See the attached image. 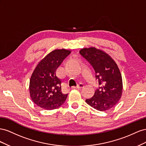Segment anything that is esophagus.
<instances>
[{"instance_id":"esophagus-1","label":"esophagus","mask_w":146,"mask_h":146,"mask_svg":"<svg viewBox=\"0 0 146 146\" xmlns=\"http://www.w3.org/2000/svg\"><path fill=\"white\" fill-rule=\"evenodd\" d=\"M83 87H84V84H82V83H80V84H79L77 86H76V87L73 86V89H80L82 88Z\"/></svg>"}]
</instances>
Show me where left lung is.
<instances>
[{"label":"left lung","instance_id":"obj_1","mask_svg":"<svg viewBox=\"0 0 146 146\" xmlns=\"http://www.w3.org/2000/svg\"><path fill=\"white\" fill-rule=\"evenodd\" d=\"M80 53L93 66L100 86L86 102L98 111L109 110L122 95V78L118 65L108 54L95 47L82 48Z\"/></svg>","mask_w":146,"mask_h":146}]
</instances>
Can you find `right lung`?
<instances>
[{
    "mask_svg": "<svg viewBox=\"0 0 146 146\" xmlns=\"http://www.w3.org/2000/svg\"><path fill=\"white\" fill-rule=\"evenodd\" d=\"M71 52L66 49H54L41 59L33 72L29 82L30 96L35 105L46 110L63 105L68 94L62 91V81L56 71Z\"/></svg>",
    "mask_w": 146,
    "mask_h": 146,
    "instance_id": "1",
    "label": "right lung"
}]
</instances>
